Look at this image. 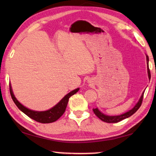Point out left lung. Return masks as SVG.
<instances>
[{
    "mask_svg": "<svg viewBox=\"0 0 156 156\" xmlns=\"http://www.w3.org/2000/svg\"><path fill=\"white\" fill-rule=\"evenodd\" d=\"M147 65H148V66H147L148 76H149V78L150 79V78H151V72H150V69L149 68V57H148V56H147ZM144 93V92L142 93L138 103L136 105V106L134 107L132 109L129 110V112H126L125 113H123V114H121L120 115H115V116L106 115H105V114H103V113H102L101 112H100V111L97 109V108H96V109H93L94 113H95V115H96L97 117L99 118V119H100L102 121H103V122H108V123L118 122L121 120L125 119V118H127L129 117H130L131 115H133V113H135L137 112V111H138L139 108L140 107L141 105H142V100H143Z\"/></svg>",
    "mask_w": 156,
    "mask_h": 156,
    "instance_id": "obj_1",
    "label": "left lung"
}]
</instances>
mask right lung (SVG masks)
<instances>
[{"mask_svg":"<svg viewBox=\"0 0 156 156\" xmlns=\"http://www.w3.org/2000/svg\"><path fill=\"white\" fill-rule=\"evenodd\" d=\"M79 90V88L76 89L75 90L71 91L68 94L63 98L58 103L56 106L52 107L49 110L45 111V112H35L27 109L23 105H21L19 102L16 98L14 94H13L11 84H9V91L11 94L12 98L14 101L16 105L18 107L21 112H23L25 114L27 115L28 117H30L31 119L34 120L36 122L41 123H51L56 121L58 118H60L65 113L66 107L68 103L69 98L73 96V94L77 93Z\"/></svg>","mask_w":156,"mask_h":156,"instance_id":"obj_1","label":"right lung"}]
</instances>
